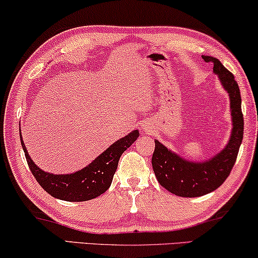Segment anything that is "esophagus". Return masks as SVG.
I'll return each instance as SVG.
<instances>
[{
	"label": "esophagus",
	"instance_id": "34e87169",
	"mask_svg": "<svg viewBox=\"0 0 258 258\" xmlns=\"http://www.w3.org/2000/svg\"><path fill=\"white\" fill-rule=\"evenodd\" d=\"M144 128L145 131H147V132H150V126L148 125H144Z\"/></svg>",
	"mask_w": 258,
	"mask_h": 258
}]
</instances>
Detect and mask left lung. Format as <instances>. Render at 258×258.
<instances>
[{"label": "left lung", "mask_w": 258, "mask_h": 258, "mask_svg": "<svg viewBox=\"0 0 258 258\" xmlns=\"http://www.w3.org/2000/svg\"><path fill=\"white\" fill-rule=\"evenodd\" d=\"M202 58L214 65V74L217 75L221 85L228 92L233 127L223 150L203 161L184 159L155 140V150L152 157L155 176L162 187L182 198L202 197L217 189L229 176L243 139L242 100L234 75L217 58L212 56H202Z\"/></svg>", "instance_id": "left-lung-1"}]
</instances>
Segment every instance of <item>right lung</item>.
Instances as JSON below:
<instances>
[{
    "label": "right lung",
    "instance_id": "1",
    "mask_svg": "<svg viewBox=\"0 0 258 258\" xmlns=\"http://www.w3.org/2000/svg\"><path fill=\"white\" fill-rule=\"evenodd\" d=\"M138 137L139 131L133 130L127 136L112 144L84 168L70 174H53L44 172L32 161L23 143L22 134H20L25 159L37 182L51 197L69 202L89 201L105 193L111 186L121 154Z\"/></svg>",
    "mask_w": 258,
    "mask_h": 258
}]
</instances>
